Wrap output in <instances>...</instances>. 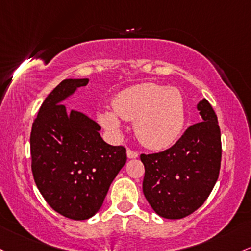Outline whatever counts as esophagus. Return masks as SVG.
<instances>
[{"label":"esophagus","instance_id":"obj_1","mask_svg":"<svg viewBox=\"0 0 251 251\" xmlns=\"http://www.w3.org/2000/svg\"><path fill=\"white\" fill-rule=\"evenodd\" d=\"M127 157L130 159H132V158H137V157H138L139 155H138V152H136V151H133V150H131V149H127Z\"/></svg>","mask_w":251,"mask_h":251}]
</instances>
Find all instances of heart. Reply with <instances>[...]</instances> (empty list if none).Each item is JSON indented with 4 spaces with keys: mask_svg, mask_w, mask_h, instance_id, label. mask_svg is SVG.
<instances>
[{
    "mask_svg": "<svg viewBox=\"0 0 251 251\" xmlns=\"http://www.w3.org/2000/svg\"><path fill=\"white\" fill-rule=\"evenodd\" d=\"M113 110L99 114L101 125L119 134L122 120L134 121V132L145 147L162 150L172 147L184 126V102L176 88L155 83L132 85L113 100Z\"/></svg>",
    "mask_w": 251,
    "mask_h": 251,
    "instance_id": "obj_1",
    "label": "heart"
}]
</instances>
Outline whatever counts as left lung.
I'll use <instances>...</instances> for the list:
<instances>
[{
  "instance_id": "left-lung-1",
  "label": "left lung",
  "mask_w": 251,
  "mask_h": 251,
  "mask_svg": "<svg viewBox=\"0 0 251 251\" xmlns=\"http://www.w3.org/2000/svg\"><path fill=\"white\" fill-rule=\"evenodd\" d=\"M201 123L163 152L140 155L143 193L158 216L181 219L205 202L219 176L222 142L218 119L206 99L197 104Z\"/></svg>"
}]
</instances>
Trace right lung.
Instances as JSON below:
<instances>
[{
	"label": "right lung",
	"instance_id": "obj_1",
	"mask_svg": "<svg viewBox=\"0 0 251 251\" xmlns=\"http://www.w3.org/2000/svg\"><path fill=\"white\" fill-rule=\"evenodd\" d=\"M89 78L64 79L41 104L31 132L32 173L46 202L62 216L89 219L126 163V149L101 138L100 126L63 101Z\"/></svg>",
	"mask_w": 251,
	"mask_h": 251
}]
</instances>
